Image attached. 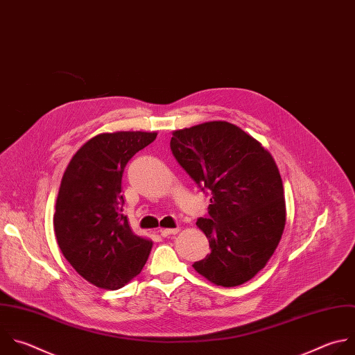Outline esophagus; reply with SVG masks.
Wrapping results in <instances>:
<instances>
[{
	"mask_svg": "<svg viewBox=\"0 0 355 355\" xmlns=\"http://www.w3.org/2000/svg\"><path fill=\"white\" fill-rule=\"evenodd\" d=\"M180 231V228H160V234L163 235V237H168V235H174Z\"/></svg>",
	"mask_w": 355,
	"mask_h": 355,
	"instance_id": "obj_1",
	"label": "esophagus"
}]
</instances>
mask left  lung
Listing matches in <instances>:
<instances>
[{
	"label": "left lung",
	"instance_id": "8db88e82",
	"mask_svg": "<svg viewBox=\"0 0 355 355\" xmlns=\"http://www.w3.org/2000/svg\"><path fill=\"white\" fill-rule=\"evenodd\" d=\"M170 146L189 177L211 193L209 216L196 221L210 254L193 269L217 286L247 283L272 258L286 225L275 159L261 142L225 121L174 131Z\"/></svg>",
	"mask_w": 355,
	"mask_h": 355
}]
</instances>
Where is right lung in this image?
Here are the masks:
<instances>
[{
    "label": "right lung",
    "mask_w": 355,
    "mask_h": 355,
    "mask_svg": "<svg viewBox=\"0 0 355 355\" xmlns=\"http://www.w3.org/2000/svg\"><path fill=\"white\" fill-rule=\"evenodd\" d=\"M156 137L142 131L96 135L62 175L53 220L57 243L72 268L96 287H124L148 261L153 243L132 232L123 213L121 180L130 159Z\"/></svg>",
    "instance_id": "add662e5"
}]
</instances>
